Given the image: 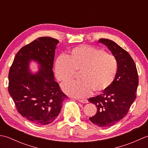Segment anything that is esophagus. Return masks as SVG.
<instances>
[{"label": "esophagus", "mask_w": 148, "mask_h": 148, "mask_svg": "<svg viewBox=\"0 0 148 148\" xmlns=\"http://www.w3.org/2000/svg\"><path fill=\"white\" fill-rule=\"evenodd\" d=\"M78 101L83 103H88V100L86 99H78Z\"/></svg>", "instance_id": "34e87169"}]
</instances>
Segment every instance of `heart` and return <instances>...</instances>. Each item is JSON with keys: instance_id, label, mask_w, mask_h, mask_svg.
Returning a JSON list of instances; mask_svg holds the SVG:
<instances>
[{"instance_id": "b5f03b06", "label": "heart", "mask_w": 148, "mask_h": 148, "mask_svg": "<svg viewBox=\"0 0 148 148\" xmlns=\"http://www.w3.org/2000/svg\"><path fill=\"white\" fill-rule=\"evenodd\" d=\"M118 71L116 56L104 50L87 45L72 48L66 56L56 60L55 72L57 79L68 82L80 73V81L62 85L67 95L83 98L92 92L100 93L109 90L114 83Z\"/></svg>"}]
</instances>
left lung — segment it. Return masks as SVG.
I'll return each instance as SVG.
<instances>
[{
    "mask_svg": "<svg viewBox=\"0 0 148 148\" xmlns=\"http://www.w3.org/2000/svg\"><path fill=\"white\" fill-rule=\"evenodd\" d=\"M98 42L106 45L116 56L118 71L109 90L88 99L97 108L96 114L89 119L99 127H109L127 114L136 98L139 77L134 60L127 51L111 40L100 39Z\"/></svg>",
    "mask_w": 148,
    "mask_h": 148,
    "instance_id": "8db88e82",
    "label": "left lung"
}]
</instances>
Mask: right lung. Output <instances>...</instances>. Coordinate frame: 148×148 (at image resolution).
<instances>
[{
  "instance_id": "right-lung-1",
  "label": "right lung",
  "mask_w": 148,
  "mask_h": 148,
  "mask_svg": "<svg viewBox=\"0 0 148 148\" xmlns=\"http://www.w3.org/2000/svg\"><path fill=\"white\" fill-rule=\"evenodd\" d=\"M58 42L42 37L23 46L16 55L9 72V93L18 112L38 125L51 123L67 97L55 81L52 70ZM31 61L39 65L36 74L29 71Z\"/></svg>"
}]
</instances>
